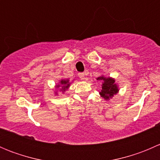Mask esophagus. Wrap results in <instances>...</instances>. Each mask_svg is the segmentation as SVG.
Returning a JSON list of instances; mask_svg holds the SVG:
<instances>
[{
  "label": "esophagus",
  "instance_id": "1",
  "mask_svg": "<svg viewBox=\"0 0 160 160\" xmlns=\"http://www.w3.org/2000/svg\"><path fill=\"white\" fill-rule=\"evenodd\" d=\"M78 77H80L81 80H83V79H84V73H83V72H79Z\"/></svg>",
  "mask_w": 160,
  "mask_h": 160
}]
</instances>
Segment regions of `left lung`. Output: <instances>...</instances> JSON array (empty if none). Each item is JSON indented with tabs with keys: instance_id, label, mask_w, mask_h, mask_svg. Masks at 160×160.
Returning a JSON list of instances; mask_svg holds the SVG:
<instances>
[{
	"instance_id": "1",
	"label": "left lung",
	"mask_w": 160,
	"mask_h": 160,
	"mask_svg": "<svg viewBox=\"0 0 160 160\" xmlns=\"http://www.w3.org/2000/svg\"><path fill=\"white\" fill-rule=\"evenodd\" d=\"M98 80L104 81V83L102 85V90L100 92L101 95L104 98L109 99V98H112L114 94L118 93V89L117 85L114 83V79H111L110 77L106 78L104 77H98Z\"/></svg>"
}]
</instances>
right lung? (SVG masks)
<instances>
[{"instance_id": "add662e5", "label": "right lung", "mask_w": 160, "mask_h": 160, "mask_svg": "<svg viewBox=\"0 0 160 160\" xmlns=\"http://www.w3.org/2000/svg\"><path fill=\"white\" fill-rule=\"evenodd\" d=\"M70 86V83H69V80H61L60 81V86H58V88L59 87H61L62 88V89H61V90L62 91H65L68 88V87Z\"/></svg>"}]
</instances>
